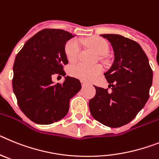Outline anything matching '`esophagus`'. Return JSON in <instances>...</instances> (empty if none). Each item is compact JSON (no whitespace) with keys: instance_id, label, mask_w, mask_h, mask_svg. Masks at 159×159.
Returning a JSON list of instances; mask_svg holds the SVG:
<instances>
[{"instance_id":"esophagus-1","label":"esophagus","mask_w":159,"mask_h":159,"mask_svg":"<svg viewBox=\"0 0 159 159\" xmlns=\"http://www.w3.org/2000/svg\"><path fill=\"white\" fill-rule=\"evenodd\" d=\"M81 85H82V87H85V86H87L88 85H89V83H87V82H85V81H81Z\"/></svg>"}]
</instances>
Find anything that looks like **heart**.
<instances>
[{
	"instance_id": "1",
	"label": "heart",
	"mask_w": 159,
	"mask_h": 159,
	"mask_svg": "<svg viewBox=\"0 0 159 159\" xmlns=\"http://www.w3.org/2000/svg\"><path fill=\"white\" fill-rule=\"evenodd\" d=\"M85 44L99 55L106 54L109 50L108 43L104 39L98 37H92L89 38L85 41ZM80 52H81V45L78 40H70L66 43L65 47V53L69 61L74 62L78 60ZM102 71V68L99 65L87 66L83 63L74 65L70 70V73L72 76L83 81L93 80L95 77L101 74Z\"/></svg>"
}]
</instances>
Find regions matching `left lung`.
Instances as JSON below:
<instances>
[{
	"instance_id": "8db88e82",
	"label": "left lung",
	"mask_w": 159,
	"mask_h": 159,
	"mask_svg": "<svg viewBox=\"0 0 159 159\" xmlns=\"http://www.w3.org/2000/svg\"><path fill=\"white\" fill-rule=\"evenodd\" d=\"M113 47L114 61L104 74L109 89L94 86L96 94L89 102L94 119L110 127L129 123L144 107L150 97L153 71L142 47L118 34H102Z\"/></svg>"
}]
</instances>
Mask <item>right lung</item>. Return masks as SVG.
I'll use <instances>...</instances> for the list:
<instances>
[{
    "label": "right lung",
    "mask_w": 159,
    "mask_h": 159,
    "mask_svg": "<svg viewBox=\"0 0 159 159\" xmlns=\"http://www.w3.org/2000/svg\"><path fill=\"white\" fill-rule=\"evenodd\" d=\"M74 37L62 30L45 29L26 41L16 54L13 93L22 112L35 123L48 125L64 118L70 98L81 89V82L75 78L67 76L61 84L52 81L54 74L66 75L65 45Z\"/></svg>",
    "instance_id": "1"
}]
</instances>
